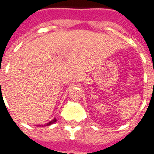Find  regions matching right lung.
<instances>
[{
	"instance_id": "obj_1",
	"label": "right lung",
	"mask_w": 154,
	"mask_h": 154,
	"mask_svg": "<svg viewBox=\"0 0 154 154\" xmlns=\"http://www.w3.org/2000/svg\"><path fill=\"white\" fill-rule=\"evenodd\" d=\"M55 122H56V119L54 118V119H52V120L50 121L49 123H47V124H45L44 126H49V125H51V124H54V123H55Z\"/></svg>"
}]
</instances>
